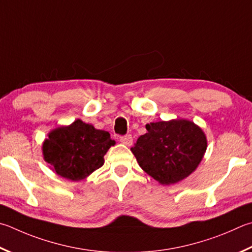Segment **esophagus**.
I'll use <instances>...</instances> for the list:
<instances>
[{
  "label": "esophagus",
  "mask_w": 252,
  "mask_h": 252,
  "mask_svg": "<svg viewBox=\"0 0 252 252\" xmlns=\"http://www.w3.org/2000/svg\"><path fill=\"white\" fill-rule=\"evenodd\" d=\"M120 142L126 146H130V145H132V143H133V139H132V136L130 134H127L125 136H121Z\"/></svg>",
  "instance_id": "obj_1"
}]
</instances>
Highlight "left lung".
Instances as JSON below:
<instances>
[{"mask_svg":"<svg viewBox=\"0 0 252 252\" xmlns=\"http://www.w3.org/2000/svg\"><path fill=\"white\" fill-rule=\"evenodd\" d=\"M131 148L140 167L162 185H172L193 173L207 150L202 127L186 119L151 122Z\"/></svg>","mask_w":252,"mask_h":252,"instance_id":"obj_1","label":"left lung"}]
</instances>
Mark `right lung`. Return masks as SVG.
I'll list each match as a JSON object with an SVG mask.
<instances>
[{"label":"right lung","mask_w":252,"mask_h":252,"mask_svg":"<svg viewBox=\"0 0 252 252\" xmlns=\"http://www.w3.org/2000/svg\"><path fill=\"white\" fill-rule=\"evenodd\" d=\"M42 151L45 162L61 177L79 182L101 167L104 154L116 144L109 132L77 119L47 134Z\"/></svg>","instance_id":"add662e5"}]
</instances>
